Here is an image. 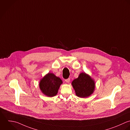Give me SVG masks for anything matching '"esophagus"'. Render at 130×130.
Here are the masks:
<instances>
[{
    "instance_id": "esophagus-1",
    "label": "esophagus",
    "mask_w": 130,
    "mask_h": 130,
    "mask_svg": "<svg viewBox=\"0 0 130 130\" xmlns=\"http://www.w3.org/2000/svg\"><path fill=\"white\" fill-rule=\"evenodd\" d=\"M70 78H67V79H65V82L66 83H69L70 82Z\"/></svg>"
}]
</instances>
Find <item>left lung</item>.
<instances>
[{"mask_svg":"<svg viewBox=\"0 0 130 130\" xmlns=\"http://www.w3.org/2000/svg\"><path fill=\"white\" fill-rule=\"evenodd\" d=\"M72 85L76 96L80 98L90 96L93 93L95 87L94 81L85 73H80L78 77L72 82Z\"/></svg>","mask_w":130,"mask_h":130,"instance_id":"1","label":"left lung"}]
</instances>
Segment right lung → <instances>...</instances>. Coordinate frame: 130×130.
Returning <instances> with one entry per match:
<instances>
[{
    "label": "right lung",
    "instance_id": "right-lung-1",
    "mask_svg": "<svg viewBox=\"0 0 130 130\" xmlns=\"http://www.w3.org/2000/svg\"><path fill=\"white\" fill-rule=\"evenodd\" d=\"M62 80L53 73H48L39 83V87L42 92L48 97H53L57 95Z\"/></svg>",
    "mask_w": 130,
    "mask_h": 130
}]
</instances>
